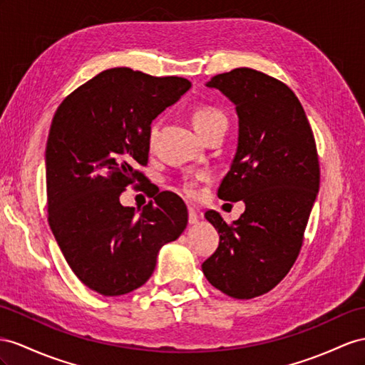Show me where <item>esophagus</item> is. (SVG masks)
Here are the masks:
<instances>
[{
	"label": "esophagus",
	"instance_id": "34e87169",
	"mask_svg": "<svg viewBox=\"0 0 365 365\" xmlns=\"http://www.w3.org/2000/svg\"><path fill=\"white\" fill-rule=\"evenodd\" d=\"M188 222H190V225H195V223L199 222V216H197V212H195V210L194 208H188Z\"/></svg>",
	"mask_w": 365,
	"mask_h": 365
}]
</instances>
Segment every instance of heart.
<instances>
[{"label":"heart","mask_w":365,"mask_h":365,"mask_svg":"<svg viewBox=\"0 0 365 365\" xmlns=\"http://www.w3.org/2000/svg\"><path fill=\"white\" fill-rule=\"evenodd\" d=\"M192 126L197 130L200 135H203L207 130L217 125H227V118L222 112L216 108L211 106H200L192 112ZM153 135H154V128H153ZM182 188L186 195L190 197H195L197 195V179H186L182 185Z\"/></svg>","instance_id":"obj_1"}]
</instances>
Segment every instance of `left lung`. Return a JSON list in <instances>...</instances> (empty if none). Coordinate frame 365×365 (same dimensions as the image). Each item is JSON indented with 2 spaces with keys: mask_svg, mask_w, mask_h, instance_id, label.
<instances>
[{
  "mask_svg": "<svg viewBox=\"0 0 365 365\" xmlns=\"http://www.w3.org/2000/svg\"><path fill=\"white\" fill-rule=\"evenodd\" d=\"M207 86L236 106L237 149L217 195L244 200L245 211L231 225L205 212L220 242L202 272L222 293L251 299L274 288L297 259L319 191V160L301 101L282 81L237 68Z\"/></svg>",
  "mask_w": 365,
  "mask_h": 365,
  "instance_id": "left-lung-1",
  "label": "left lung"
}]
</instances>
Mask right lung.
<instances>
[{"instance_id": "obj_1", "label": "right lung", "mask_w": 365, "mask_h": 365, "mask_svg": "<svg viewBox=\"0 0 365 365\" xmlns=\"http://www.w3.org/2000/svg\"><path fill=\"white\" fill-rule=\"evenodd\" d=\"M191 88L182 77L129 68L100 72L63 100L46 145L49 225L71 269L103 296H121L154 273L160 248L179 237L188 211L163 191L142 210L120 194L142 182L153 120Z\"/></svg>"}]
</instances>
